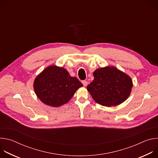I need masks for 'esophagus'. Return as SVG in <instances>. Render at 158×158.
I'll return each mask as SVG.
<instances>
[{
	"mask_svg": "<svg viewBox=\"0 0 158 158\" xmlns=\"http://www.w3.org/2000/svg\"><path fill=\"white\" fill-rule=\"evenodd\" d=\"M82 84H83V85H84V86H87V84H88V82H87V81H82Z\"/></svg>",
	"mask_w": 158,
	"mask_h": 158,
	"instance_id": "34e87169",
	"label": "esophagus"
}]
</instances>
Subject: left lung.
<instances>
[{
    "label": "left lung",
    "instance_id": "left-lung-1",
    "mask_svg": "<svg viewBox=\"0 0 158 158\" xmlns=\"http://www.w3.org/2000/svg\"><path fill=\"white\" fill-rule=\"evenodd\" d=\"M94 79L87 87V91L98 104L110 107L125 101L131 92V77L114 67L96 69Z\"/></svg>",
    "mask_w": 158,
    "mask_h": 158
}]
</instances>
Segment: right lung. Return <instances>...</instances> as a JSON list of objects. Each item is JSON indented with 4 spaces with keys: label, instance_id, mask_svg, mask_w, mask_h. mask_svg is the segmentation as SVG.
Wrapping results in <instances>:
<instances>
[{
    "label": "right lung",
    "instance_id": "obj_1",
    "mask_svg": "<svg viewBox=\"0 0 158 158\" xmlns=\"http://www.w3.org/2000/svg\"><path fill=\"white\" fill-rule=\"evenodd\" d=\"M83 84L71 77L62 67L52 65L44 69L35 79V93L44 104L59 107L68 102Z\"/></svg>",
    "mask_w": 158,
    "mask_h": 158
}]
</instances>
